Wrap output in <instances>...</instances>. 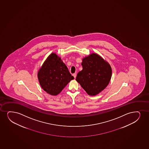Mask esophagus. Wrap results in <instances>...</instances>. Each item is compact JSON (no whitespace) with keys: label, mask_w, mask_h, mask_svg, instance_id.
<instances>
[{"label":"esophagus","mask_w":149,"mask_h":149,"mask_svg":"<svg viewBox=\"0 0 149 149\" xmlns=\"http://www.w3.org/2000/svg\"><path fill=\"white\" fill-rule=\"evenodd\" d=\"M73 76L74 77V78H76V76H77V74L76 73L73 74Z\"/></svg>","instance_id":"esophagus-1"}]
</instances>
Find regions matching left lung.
Here are the masks:
<instances>
[{"label": "left lung", "mask_w": 149, "mask_h": 149, "mask_svg": "<svg viewBox=\"0 0 149 149\" xmlns=\"http://www.w3.org/2000/svg\"><path fill=\"white\" fill-rule=\"evenodd\" d=\"M81 65L82 70L77 74L76 80L88 95H96L109 84L112 75L111 66L95 53L84 58Z\"/></svg>", "instance_id": "obj_1"}]
</instances>
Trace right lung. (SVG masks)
I'll list each match as a JSON object with an SVG mask.
<instances>
[{
  "label": "right lung",
  "instance_id": "add662e5",
  "mask_svg": "<svg viewBox=\"0 0 149 149\" xmlns=\"http://www.w3.org/2000/svg\"><path fill=\"white\" fill-rule=\"evenodd\" d=\"M42 88L52 95H57L74 79L68 68L56 54L48 56L38 73Z\"/></svg>",
  "mask_w": 149,
  "mask_h": 149
}]
</instances>
